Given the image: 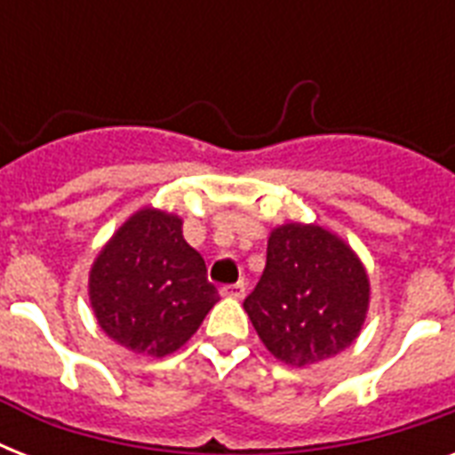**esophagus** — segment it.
I'll return each mask as SVG.
<instances>
[{
  "mask_svg": "<svg viewBox=\"0 0 455 455\" xmlns=\"http://www.w3.org/2000/svg\"><path fill=\"white\" fill-rule=\"evenodd\" d=\"M221 295H224V298L243 299L245 298V283H243V281H238V283H234V285H224V288H221Z\"/></svg>",
  "mask_w": 455,
  "mask_h": 455,
  "instance_id": "obj_1",
  "label": "esophagus"
}]
</instances>
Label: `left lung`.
<instances>
[{
  "mask_svg": "<svg viewBox=\"0 0 455 455\" xmlns=\"http://www.w3.org/2000/svg\"><path fill=\"white\" fill-rule=\"evenodd\" d=\"M371 304L368 271L352 245L318 224L269 234L267 267L243 307L278 361L302 368L345 352Z\"/></svg>",
  "mask_w": 455,
  "mask_h": 455,
  "instance_id": "obj_1",
  "label": "left lung"
}]
</instances>
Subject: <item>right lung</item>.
I'll return each instance as SVG.
<instances>
[{
    "mask_svg": "<svg viewBox=\"0 0 455 455\" xmlns=\"http://www.w3.org/2000/svg\"><path fill=\"white\" fill-rule=\"evenodd\" d=\"M181 227L179 214L141 207L110 235L89 269L96 321L134 354H174L220 302L205 259L186 243Z\"/></svg>",
    "mask_w": 455,
    "mask_h": 455,
    "instance_id": "right-lung-1",
    "label": "right lung"
}]
</instances>
